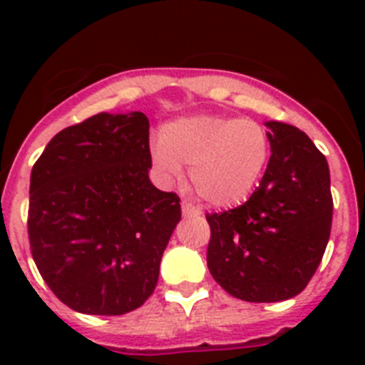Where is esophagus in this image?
<instances>
[{
	"mask_svg": "<svg viewBox=\"0 0 365 365\" xmlns=\"http://www.w3.org/2000/svg\"><path fill=\"white\" fill-rule=\"evenodd\" d=\"M180 208H182V215H185V217H195V215L201 214V212H199L193 205H190V202H182Z\"/></svg>",
	"mask_w": 365,
	"mask_h": 365,
	"instance_id": "34e87169",
	"label": "esophagus"
}]
</instances>
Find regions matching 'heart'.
Here are the masks:
<instances>
[{"label": "heart", "mask_w": 365, "mask_h": 365, "mask_svg": "<svg viewBox=\"0 0 365 365\" xmlns=\"http://www.w3.org/2000/svg\"><path fill=\"white\" fill-rule=\"evenodd\" d=\"M270 135L263 124L230 115L199 113L166 122L150 148L160 175L173 180L190 166L199 197L215 208L237 206L259 185L270 160Z\"/></svg>", "instance_id": "heart-1"}]
</instances>
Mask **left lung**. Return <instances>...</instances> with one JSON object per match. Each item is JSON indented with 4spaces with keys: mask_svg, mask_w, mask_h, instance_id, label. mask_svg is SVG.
<instances>
[{
    "mask_svg": "<svg viewBox=\"0 0 365 365\" xmlns=\"http://www.w3.org/2000/svg\"><path fill=\"white\" fill-rule=\"evenodd\" d=\"M269 166L245 205L206 215L208 270L234 298L272 303L294 298L320 265L333 221L327 159L307 135L265 122Z\"/></svg>",
    "mask_w": 365,
    "mask_h": 365,
    "instance_id": "8db88e82",
    "label": "left lung"
}]
</instances>
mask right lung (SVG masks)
<instances>
[{"mask_svg":"<svg viewBox=\"0 0 365 365\" xmlns=\"http://www.w3.org/2000/svg\"><path fill=\"white\" fill-rule=\"evenodd\" d=\"M144 113H98L51 138L31 172L29 241L41 278L73 311L118 316L155 291L180 221L150 180Z\"/></svg>","mask_w":365,"mask_h":365,"instance_id":"1","label":"right lung"}]
</instances>
